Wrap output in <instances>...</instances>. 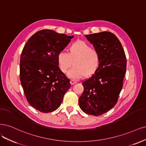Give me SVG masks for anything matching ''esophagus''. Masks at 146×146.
<instances>
[{
  "instance_id": "1",
  "label": "esophagus",
  "mask_w": 146,
  "mask_h": 146,
  "mask_svg": "<svg viewBox=\"0 0 146 146\" xmlns=\"http://www.w3.org/2000/svg\"><path fill=\"white\" fill-rule=\"evenodd\" d=\"M70 84H71V85H74V84L77 83V82L74 81V80H71V81H70Z\"/></svg>"
}]
</instances>
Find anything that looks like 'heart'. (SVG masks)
Wrapping results in <instances>:
<instances>
[{
    "mask_svg": "<svg viewBox=\"0 0 146 146\" xmlns=\"http://www.w3.org/2000/svg\"><path fill=\"white\" fill-rule=\"evenodd\" d=\"M59 67L63 73H66L74 64V67L68 72V78L78 80L84 76L91 77L100 67V53L85 41L78 40L70 46V52L64 50L57 56Z\"/></svg>",
    "mask_w": 146,
    "mask_h": 146,
    "instance_id": "1",
    "label": "heart"
}]
</instances>
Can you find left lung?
Listing matches in <instances>:
<instances>
[{
  "instance_id": "8db88e82",
  "label": "left lung",
  "mask_w": 146,
  "mask_h": 146,
  "mask_svg": "<svg viewBox=\"0 0 146 146\" xmlns=\"http://www.w3.org/2000/svg\"><path fill=\"white\" fill-rule=\"evenodd\" d=\"M85 36L100 53L101 63L98 71L82 82L84 90L79 105L86 113L100 116L116 104L125 74L126 57L120 41L112 33Z\"/></svg>"
}]
</instances>
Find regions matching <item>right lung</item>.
Wrapping results in <instances>:
<instances>
[{
    "instance_id": "obj_1",
    "label": "right lung",
    "mask_w": 146,
    "mask_h": 146,
    "mask_svg": "<svg viewBox=\"0 0 146 146\" xmlns=\"http://www.w3.org/2000/svg\"><path fill=\"white\" fill-rule=\"evenodd\" d=\"M73 37L42 30L33 35L23 48L21 85L28 102L39 111L49 113L58 109L71 86L59 67L57 56Z\"/></svg>"
}]
</instances>
